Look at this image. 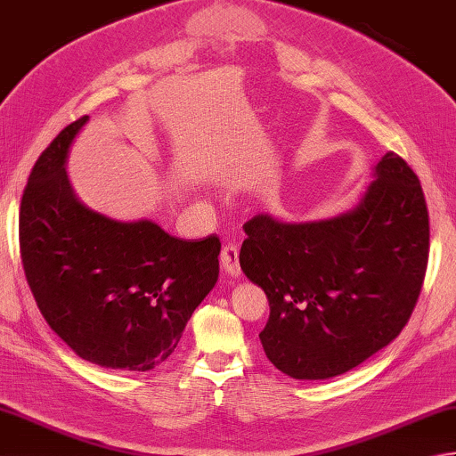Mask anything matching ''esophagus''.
<instances>
[{
    "label": "esophagus",
    "instance_id": "34e87169",
    "mask_svg": "<svg viewBox=\"0 0 456 456\" xmlns=\"http://www.w3.org/2000/svg\"><path fill=\"white\" fill-rule=\"evenodd\" d=\"M220 259H222V267H224V272L228 275L238 277L241 273V269H240V252H238L236 246H224V248H222Z\"/></svg>",
    "mask_w": 456,
    "mask_h": 456
}]
</instances>
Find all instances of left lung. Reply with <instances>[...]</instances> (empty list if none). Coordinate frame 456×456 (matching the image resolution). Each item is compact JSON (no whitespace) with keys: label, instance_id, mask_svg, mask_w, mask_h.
I'll return each mask as SVG.
<instances>
[{"label":"left lung","instance_id":"8db88e82","mask_svg":"<svg viewBox=\"0 0 456 456\" xmlns=\"http://www.w3.org/2000/svg\"><path fill=\"white\" fill-rule=\"evenodd\" d=\"M244 232L241 272L269 301L259 340L283 374H345L410 321L429 257V215L399 155L378 161L356 207L338 216L297 224L257 215Z\"/></svg>","mask_w":456,"mask_h":456}]
</instances>
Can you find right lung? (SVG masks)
Listing matches in <instances>:
<instances>
[{
    "label": "right lung",
    "mask_w": 456,
    "mask_h": 456,
    "mask_svg": "<svg viewBox=\"0 0 456 456\" xmlns=\"http://www.w3.org/2000/svg\"><path fill=\"white\" fill-rule=\"evenodd\" d=\"M88 116L37 159L20 215L27 283L49 327L92 364L147 371L169 358L218 281L220 240L175 238L151 220L122 222L74 192L67 159Z\"/></svg>",
    "instance_id": "right-lung-1"
}]
</instances>
